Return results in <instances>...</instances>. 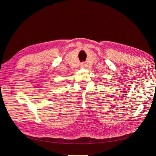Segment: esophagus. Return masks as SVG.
Here are the masks:
<instances>
[{
	"mask_svg": "<svg viewBox=\"0 0 156 156\" xmlns=\"http://www.w3.org/2000/svg\"><path fill=\"white\" fill-rule=\"evenodd\" d=\"M82 67H84V66H85V64H84L83 63H82Z\"/></svg>",
	"mask_w": 156,
	"mask_h": 156,
	"instance_id": "34e87169",
	"label": "esophagus"
}]
</instances>
